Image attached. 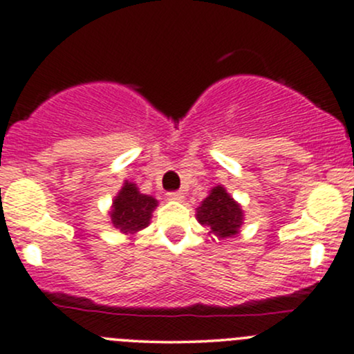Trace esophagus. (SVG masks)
I'll return each instance as SVG.
<instances>
[{
	"label": "esophagus",
	"instance_id": "obj_1",
	"mask_svg": "<svg viewBox=\"0 0 354 354\" xmlns=\"http://www.w3.org/2000/svg\"><path fill=\"white\" fill-rule=\"evenodd\" d=\"M168 200H171V201H183L185 195L181 192H171V193H168Z\"/></svg>",
	"mask_w": 354,
	"mask_h": 354
}]
</instances>
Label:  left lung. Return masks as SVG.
<instances>
[{"instance_id": "1", "label": "left lung", "mask_w": 354, "mask_h": 354, "mask_svg": "<svg viewBox=\"0 0 354 354\" xmlns=\"http://www.w3.org/2000/svg\"><path fill=\"white\" fill-rule=\"evenodd\" d=\"M196 220L218 240L232 239L243 225V209L223 186L216 185L196 208Z\"/></svg>"}]
</instances>
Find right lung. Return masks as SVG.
<instances>
[{"mask_svg":"<svg viewBox=\"0 0 354 354\" xmlns=\"http://www.w3.org/2000/svg\"><path fill=\"white\" fill-rule=\"evenodd\" d=\"M156 207V198L139 192L136 183L124 181L122 188L112 200L109 218H111L112 227L118 228L120 234L134 236L149 225Z\"/></svg>","mask_w":354,"mask_h":354,"instance_id":"obj_1","label":"right lung"}]
</instances>
